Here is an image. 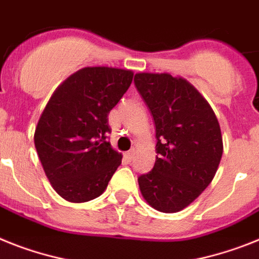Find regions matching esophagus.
Returning a JSON list of instances; mask_svg holds the SVG:
<instances>
[{"mask_svg":"<svg viewBox=\"0 0 259 259\" xmlns=\"http://www.w3.org/2000/svg\"><path fill=\"white\" fill-rule=\"evenodd\" d=\"M134 155H136V150H130V151H127V153H125V156L129 160H132L134 158Z\"/></svg>","mask_w":259,"mask_h":259,"instance_id":"obj_1","label":"esophagus"}]
</instances>
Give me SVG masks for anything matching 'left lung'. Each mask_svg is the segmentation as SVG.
I'll return each instance as SVG.
<instances>
[{
  "instance_id": "1",
  "label": "left lung",
  "mask_w": 259,
  "mask_h": 259,
  "mask_svg": "<svg viewBox=\"0 0 259 259\" xmlns=\"http://www.w3.org/2000/svg\"><path fill=\"white\" fill-rule=\"evenodd\" d=\"M134 82L155 122L156 159L138 178L143 199L174 213L188 207L212 179L223 156L221 129L192 84L170 73H137Z\"/></svg>"
}]
</instances>
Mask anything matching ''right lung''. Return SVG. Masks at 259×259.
Wrapping results in <instances>:
<instances>
[{"instance_id":"obj_1","label":"right lung","mask_w":259,"mask_h":259,"mask_svg":"<svg viewBox=\"0 0 259 259\" xmlns=\"http://www.w3.org/2000/svg\"><path fill=\"white\" fill-rule=\"evenodd\" d=\"M133 71L85 67L52 93L34 134L36 153L52 188L71 203L106 190L122 155L113 149L108 114L133 81Z\"/></svg>"}]
</instances>
